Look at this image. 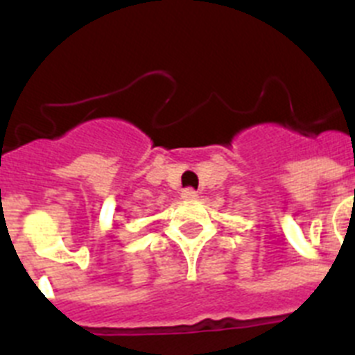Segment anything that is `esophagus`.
Here are the masks:
<instances>
[{"label": "esophagus", "instance_id": "1", "mask_svg": "<svg viewBox=\"0 0 355 355\" xmlns=\"http://www.w3.org/2000/svg\"><path fill=\"white\" fill-rule=\"evenodd\" d=\"M197 197H199V193H197L193 188H187V190H183V192H181V199H184V200H193V199H197Z\"/></svg>", "mask_w": 355, "mask_h": 355}]
</instances>
